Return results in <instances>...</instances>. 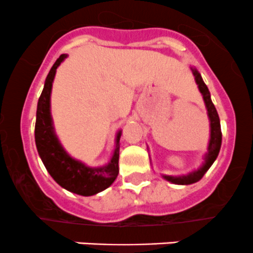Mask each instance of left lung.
I'll return each mask as SVG.
<instances>
[{"label": "left lung", "mask_w": 253, "mask_h": 253, "mask_svg": "<svg viewBox=\"0 0 253 253\" xmlns=\"http://www.w3.org/2000/svg\"><path fill=\"white\" fill-rule=\"evenodd\" d=\"M192 70L193 76H195L196 83H197L198 89L202 93L203 100H205L207 112H208L209 121H211V139H209L208 144V153L205 157V163L201 168H198L195 171L190 172L187 175H181V176H168L163 175L165 180L169 182L176 183V185H191L197 181H200L203 177V175L208 171L209 168L211 167L214 162H215L216 157L219 154V150L221 147V128H220V120H219L218 112H216L215 106L211 103V93H209L208 88H207L206 83L203 82L202 77H201L200 72L196 68H191Z\"/></svg>", "instance_id": "1"}]
</instances>
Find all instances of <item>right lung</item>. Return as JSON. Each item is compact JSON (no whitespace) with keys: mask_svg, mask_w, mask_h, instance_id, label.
I'll use <instances>...</instances> for the list:
<instances>
[{"mask_svg":"<svg viewBox=\"0 0 253 253\" xmlns=\"http://www.w3.org/2000/svg\"><path fill=\"white\" fill-rule=\"evenodd\" d=\"M66 57L67 55L63 53L56 60L45 79L44 89L38 101L35 144L48 174L61 187L81 196H93L111 186L119 175L120 137L122 132H117L116 141H115L116 147L112 153L110 162L104 167H86L79 160L73 159L63 149L53 129L50 111V96L56 70Z\"/></svg>","mask_w":253,"mask_h":253,"instance_id":"1","label":"right lung"}]
</instances>
